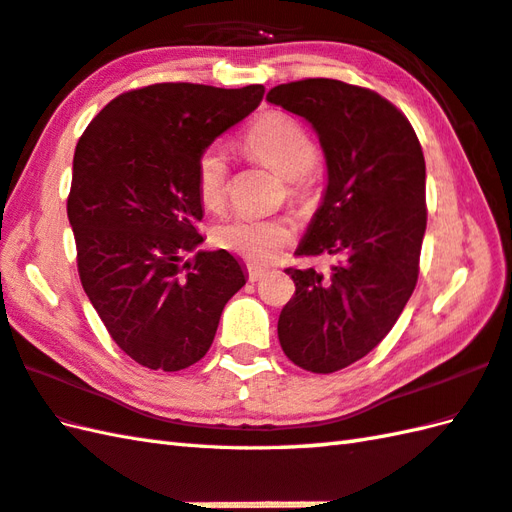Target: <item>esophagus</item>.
Listing matches in <instances>:
<instances>
[{
    "label": "esophagus",
    "mask_w": 512,
    "mask_h": 512,
    "mask_svg": "<svg viewBox=\"0 0 512 512\" xmlns=\"http://www.w3.org/2000/svg\"><path fill=\"white\" fill-rule=\"evenodd\" d=\"M266 277V268L262 266H248V281H259Z\"/></svg>",
    "instance_id": "obj_1"
}]
</instances>
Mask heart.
I'll return each mask as SVG.
<instances>
[{
	"mask_svg": "<svg viewBox=\"0 0 512 512\" xmlns=\"http://www.w3.org/2000/svg\"><path fill=\"white\" fill-rule=\"evenodd\" d=\"M246 154L286 180L292 202H308L317 184V147L297 118L270 112L250 125L244 136ZM195 193L206 211H220L228 198V160L220 147H206L195 162ZM215 244L253 264L270 262L290 244L292 226L286 217H233L215 228Z\"/></svg>",
	"mask_w": 512,
	"mask_h": 512,
	"instance_id": "b5f03b06",
	"label": "heart"
}]
</instances>
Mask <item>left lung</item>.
I'll use <instances>...</instances> for the list:
<instances>
[{
  "instance_id": "left-lung-1",
  "label": "left lung",
  "mask_w": 512,
  "mask_h": 512,
  "mask_svg": "<svg viewBox=\"0 0 512 512\" xmlns=\"http://www.w3.org/2000/svg\"><path fill=\"white\" fill-rule=\"evenodd\" d=\"M266 99L310 121L328 160V189L297 255H330L336 264L330 273L286 268L297 290L277 334L297 367L332 374L385 339L418 284L427 228L422 147L407 116L361 85L303 79Z\"/></svg>"
}]
</instances>
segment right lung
<instances>
[{"instance_id": "obj_1", "label": "right lung", "mask_w": 512, "mask_h": 512, "mask_svg": "<svg viewBox=\"0 0 512 512\" xmlns=\"http://www.w3.org/2000/svg\"><path fill=\"white\" fill-rule=\"evenodd\" d=\"M262 99L264 85H145L107 103L76 143L68 220L81 286L138 365L198 363L246 284L226 250L184 255L202 244L195 162Z\"/></svg>"}]
</instances>
